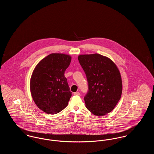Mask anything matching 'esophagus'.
Returning <instances> with one entry per match:
<instances>
[{
  "mask_svg": "<svg viewBox=\"0 0 154 154\" xmlns=\"http://www.w3.org/2000/svg\"><path fill=\"white\" fill-rule=\"evenodd\" d=\"M74 95H80V92H74Z\"/></svg>",
  "mask_w": 154,
  "mask_h": 154,
  "instance_id": "esophagus-1",
  "label": "esophagus"
}]
</instances>
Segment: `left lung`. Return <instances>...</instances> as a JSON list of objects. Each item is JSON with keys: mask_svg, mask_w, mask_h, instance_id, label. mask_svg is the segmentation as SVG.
I'll use <instances>...</instances> for the list:
<instances>
[{"mask_svg": "<svg viewBox=\"0 0 154 154\" xmlns=\"http://www.w3.org/2000/svg\"><path fill=\"white\" fill-rule=\"evenodd\" d=\"M78 59L88 81V92L84 98L87 109L99 117L109 113L122 92L121 76L116 65L99 54L80 55Z\"/></svg>", "mask_w": 154, "mask_h": 154, "instance_id": "obj_1", "label": "left lung"}]
</instances>
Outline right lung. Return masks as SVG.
I'll list each match as a JSON object with an SVG mask.
<instances>
[{"instance_id": "1", "label": "right lung", "mask_w": 154, "mask_h": 154, "mask_svg": "<svg viewBox=\"0 0 154 154\" xmlns=\"http://www.w3.org/2000/svg\"><path fill=\"white\" fill-rule=\"evenodd\" d=\"M71 59L69 55L52 53L38 62L32 74V98L37 106L47 114H55L63 110L72 96L65 77Z\"/></svg>"}]
</instances>
